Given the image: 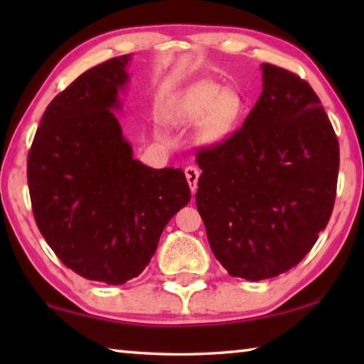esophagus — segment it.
<instances>
[{"label":"esophagus","instance_id":"1","mask_svg":"<svg viewBox=\"0 0 364 364\" xmlns=\"http://www.w3.org/2000/svg\"><path fill=\"white\" fill-rule=\"evenodd\" d=\"M184 175H186V180L189 183V188H191V193H196L197 191V181H199V175L200 171L199 168L196 167H186V170H184Z\"/></svg>","mask_w":364,"mask_h":364}]
</instances>
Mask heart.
<instances>
[{
    "mask_svg": "<svg viewBox=\"0 0 364 364\" xmlns=\"http://www.w3.org/2000/svg\"><path fill=\"white\" fill-rule=\"evenodd\" d=\"M242 96L234 90L204 80L191 85L171 104V120L183 127L200 125L199 141L215 146L223 143L236 130L244 114Z\"/></svg>",
    "mask_w": 364,
    "mask_h": 364,
    "instance_id": "obj_1",
    "label": "heart"
}]
</instances>
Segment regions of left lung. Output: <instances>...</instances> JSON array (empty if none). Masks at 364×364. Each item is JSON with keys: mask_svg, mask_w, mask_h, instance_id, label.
Here are the masks:
<instances>
[{"mask_svg": "<svg viewBox=\"0 0 364 364\" xmlns=\"http://www.w3.org/2000/svg\"><path fill=\"white\" fill-rule=\"evenodd\" d=\"M263 91L242 128L197 154L196 205L228 273L279 276L318 241L331 218L338 141L311 86L262 64Z\"/></svg>", "mask_w": 364, "mask_h": 364, "instance_id": "left-lung-1", "label": "left lung"}]
</instances>
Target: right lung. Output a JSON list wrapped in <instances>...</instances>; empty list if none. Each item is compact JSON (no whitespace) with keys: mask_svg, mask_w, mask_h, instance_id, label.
Masks as SVG:
<instances>
[{"mask_svg":"<svg viewBox=\"0 0 364 364\" xmlns=\"http://www.w3.org/2000/svg\"><path fill=\"white\" fill-rule=\"evenodd\" d=\"M130 59L86 70L54 97L27 160L33 217L49 247L77 274L112 286L143 273L164 228L191 200L183 170L141 164L123 136L114 112Z\"/></svg>","mask_w":364,"mask_h":364,"instance_id":"right-lung-1","label":"right lung"}]
</instances>
